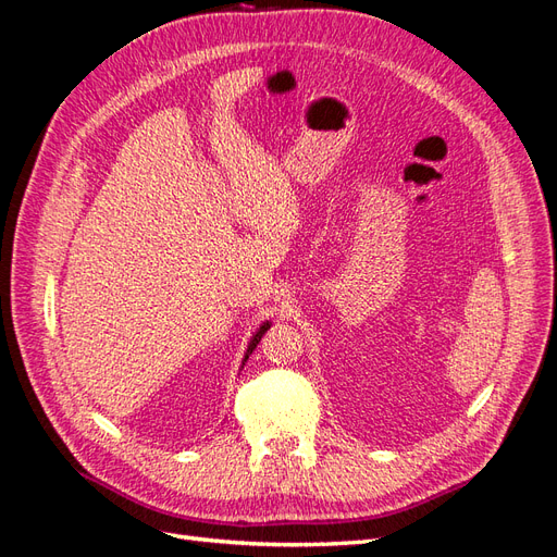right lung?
<instances>
[{"label": "right lung", "instance_id": "obj_1", "mask_svg": "<svg viewBox=\"0 0 557 557\" xmlns=\"http://www.w3.org/2000/svg\"><path fill=\"white\" fill-rule=\"evenodd\" d=\"M269 327H272V320H264V323H262V325L258 327V332L250 336V342H248V348H246V356H244V360H242V367L246 364L248 356H250V352H252V350H256V346H258V344H260V339H262V334H264V332H267Z\"/></svg>", "mask_w": 557, "mask_h": 557}]
</instances>
